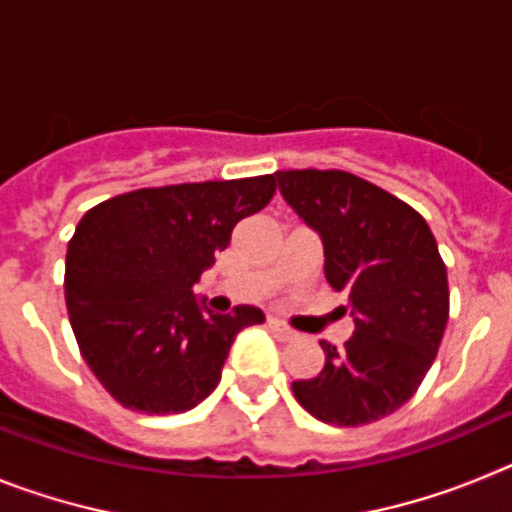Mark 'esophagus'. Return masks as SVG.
<instances>
[{
  "mask_svg": "<svg viewBox=\"0 0 512 512\" xmlns=\"http://www.w3.org/2000/svg\"><path fill=\"white\" fill-rule=\"evenodd\" d=\"M269 330L271 333H274V336L277 338H282V341H292V338H295V330L292 328H287V325L284 323H279V320H269Z\"/></svg>",
  "mask_w": 512,
  "mask_h": 512,
  "instance_id": "obj_1",
  "label": "esophagus"
}]
</instances>
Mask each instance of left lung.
I'll return each instance as SVG.
<instances>
[{"mask_svg": "<svg viewBox=\"0 0 512 512\" xmlns=\"http://www.w3.org/2000/svg\"><path fill=\"white\" fill-rule=\"evenodd\" d=\"M277 182L323 238L325 279L346 292L356 323L343 348L320 341L325 366L292 382V392L323 423H374L415 395L449 323L436 238L408 202L348 171H277Z\"/></svg>", "mask_w": 512, "mask_h": 512, "instance_id": "obj_1", "label": "left lung"}]
</instances>
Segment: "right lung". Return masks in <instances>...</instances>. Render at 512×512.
Here are the masks:
<instances>
[{
    "mask_svg": "<svg viewBox=\"0 0 512 512\" xmlns=\"http://www.w3.org/2000/svg\"><path fill=\"white\" fill-rule=\"evenodd\" d=\"M274 192V174L169 184L117 194L81 217L66 251V307L81 356L122 408L184 413L215 390L235 336L264 312H205L192 287Z\"/></svg>",
    "mask_w": 512,
    "mask_h": 512,
    "instance_id": "add662e5",
    "label": "right lung"
}]
</instances>
